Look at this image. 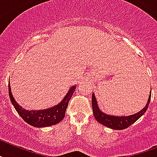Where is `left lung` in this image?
<instances>
[{"label": "left lung", "instance_id": "1", "mask_svg": "<svg viewBox=\"0 0 157 157\" xmlns=\"http://www.w3.org/2000/svg\"><path fill=\"white\" fill-rule=\"evenodd\" d=\"M150 99H151V93H150V95L148 97L145 107H144L140 111L134 114V115L128 116H114L107 115V114L103 113V111H100V109L98 107V104H97V101L95 99V96H94V94H92L93 113H94L95 120L99 123H100L101 124H103L107 128L115 129V130H123V129H125V128L131 126L132 124H134L137 120H139L140 118L145 113V111H147V107H148V105H149Z\"/></svg>", "mask_w": 157, "mask_h": 157}]
</instances>
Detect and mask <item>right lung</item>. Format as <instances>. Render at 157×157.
<instances>
[{
    "label": "right lung",
    "instance_id": "add662e5",
    "mask_svg": "<svg viewBox=\"0 0 157 157\" xmlns=\"http://www.w3.org/2000/svg\"><path fill=\"white\" fill-rule=\"evenodd\" d=\"M76 86H71L67 95L59 104L55 107H50L49 109L41 110V111H28L21 107L17 103L11 92V88L9 84V94L10 100L13 105L14 108L17 111L18 115L29 125L36 128L51 126L58 124L63 120L66 113V110L68 106L69 101L74 94Z\"/></svg>",
    "mask_w": 157,
    "mask_h": 157
}]
</instances>
